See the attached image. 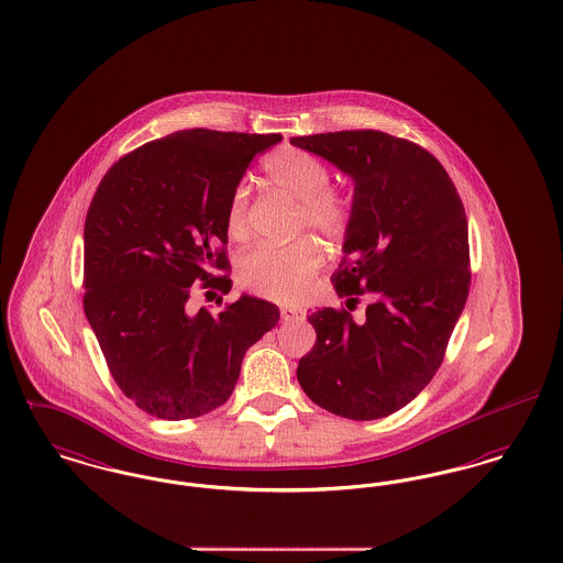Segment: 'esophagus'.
I'll list each match as a JSON object with an SVG mask.
<instances>
[{
  "mask_svg": "<svg viewBox=\"0 0 563 563\" xmlns=\"http://www.w3.org/2000/svg\"><path fill=\"white\" fill-rule=\"evenodd\" d=\"M303 317H306V312L301 308H294V306H283L280 308V319L283 321H299Z\"/></svg>",
  "mask_w": 563,
  "mask_h": 563,
  "instance_id": "obj_1",
  "label": "esophagus"
}]
</instances>
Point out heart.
<instances>
[{
	"label": "heart",
	"instance_id": "heart-1",
	"mask_svg": "<svg viewBox=\"0 0 563 563\" xmlns=\"http://www.w3.org/2000/svg\"><path fill=\"white\" fill-rule=\"evenodd\" d=\"M269 183L298 199V230H314L328 240H342L351 228V201L330 187V169L314 155L299 148H278L264 162ZM251 187L240 180L228 203V232L233 238L249 235ZM323 267V251L310 238L291 244H262L244 253L235 267L238 283L276 301L306 298Z\"/></svg>",
	"mask_w": 563,
	"mask_h": 563
}]
</instances>
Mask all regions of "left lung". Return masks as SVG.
Instances as JSON below:
<instances>
[{
  "label": "left lung",
  "instance_id": "left-lung-1",
  "mask_svg": "<svg viewBox=\"0 0 563 563\" xmlns=\"http://www.w3.org/2000/svg\"><path fill=\"white\" fill-rule=\"evenodd\" d=\"M353 178L351 228L331 276L338 298L366 314H308L317 342L298 380L321 408L353 421L394 415L419 396L444 360L470 291L467 219L440 162L389 133L291 137Z\"/></svg>",
  "mask_w": 563,
  "mask_h": 563
}]
</instances>
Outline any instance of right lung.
<instances>
[{
  "mask_svg": "<svg viewBox=\"0 0 563 563\" xmlns=\"http://www.w3.org/2000/svg\"><path fill=\"white\" fill-rule=\"evenodd\" d=\"M280 140L183 130L101 178L85 221V314L114 383L151 417L183 421L223 406L244 353L280 319L253 296L219 314L187 310L196 280L232 289L228 203L253 157Z\"/></svg>",
  "mask_w": 563,
  "mask_h": 563,
  "instance_id": "add662e5",
  "label": "right lung"
}]
</instances>
